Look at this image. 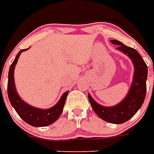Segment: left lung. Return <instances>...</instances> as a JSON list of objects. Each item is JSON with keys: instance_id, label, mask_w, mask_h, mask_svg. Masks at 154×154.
Masks as SVG:
<instances>
[{"instance_id": "obj_1", "label": "left lung", "mask_w": 154, "mask_h": 154, "mask_svg": "<svg viewBox=\"0 0 154 154\" xmlns=\"http://www.w3.org/2000/svg\"><path fill=\"white\" fill-rule=\"evenodd\" d=\"M111 43L117 44V49L125 54L132 60L134 66L132 86L125 98L115 106H102L97 104L90 95H88V99L95 113L100 119L112 124H123L137 113L144 101L147 91L146 81L148 77V67L141 55L134 48L128 47L116 39L111 40Z\"/></svg>"}]
</instances>
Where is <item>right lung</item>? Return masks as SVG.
Here are the masks:
<instances>
[{"instance_id":"right-lung-1","label":"right lung","mask_w":154,"mask_h":154,"mask_svg":"<svg viewBox=\"0 0 154 154\" xmlns=\"http://www.w3.org/2000/svg\"><path fill=\"white\" fill-rule=\"evenodd\" d=\"M25 50H27V48L21 49L19 52L9 69L8 84H7V93H8L9 100L17 114L27 124L35 127L49 125L55 122L61 116L63 110L64 104L66 101L68 91H66L62 96L59 101L54 106L47 110H41L35 108L31 106H29L28 104L23 101L16 92L15 81H14V70L20 55L23 51Z\"/></svg>"}]
</instances>
